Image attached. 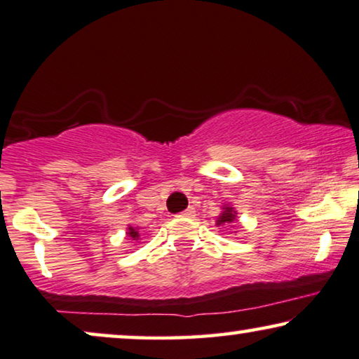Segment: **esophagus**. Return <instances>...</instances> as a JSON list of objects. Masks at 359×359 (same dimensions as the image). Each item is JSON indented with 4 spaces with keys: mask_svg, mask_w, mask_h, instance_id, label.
Returning a JSON list of instances; mask_svg holds the SVG:
<instances>
[{
    "mask_svg": "<svg viewBox=\"0 0 359 359\" xmlns=\"http://www.w3.org/2000/svg\"><path fill=\"white\" fill-rule=\"evenodd\" d=\"M194 213H195V208L194 207H189L187 210H185V212L180 213L179 217H194Z\"/></svg>",
    "mask_w": 359,
    "mask_h": 359,
    "instance_id": "1",
    "label": "esophagus"
}]
</instances>
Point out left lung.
Masks as SVG:
<instances>
[{"mask_svg":"<svg viewBox=\"0 0 359 359\" xmlns=\"http://www.w3.org/2000/svg\"><path fill=\"white\" fill-rule=\"evenodd\" d=\"M236 219V213L235 210H233L231 207H226L224 208V212L219 215L218 218V223L217 224H224V223H233Z\"/></svg>","mask_w":359,"mask_h":359,"instance_id":"obj_1","label":"left lung"}]
</instances>
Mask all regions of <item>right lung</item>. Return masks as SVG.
<instances>
[{
    "label": "right lung",
    "mask_w": 359,
    "mask_h": 359,
    "mask_svg": "<svg viewBox=\"0 0 359 359\" xmlns=\"http://www.w3.org/2000/svg\"><path fill=\"white\" fill-rule=\"evenodd\" d=\"M128 235H130L131 238H135V240H137V238H140V233H137L136 231V229L135 228H128Z\"/></svg>",
    "instance_id": "right-lung-1"
}]
</instances>
